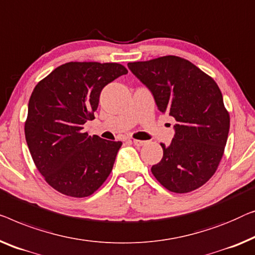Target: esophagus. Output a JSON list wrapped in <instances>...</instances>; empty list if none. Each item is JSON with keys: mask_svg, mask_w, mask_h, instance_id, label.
I'll use <instances>...</instances> for the list:
<instances>
[{"mask_svg": "<svg viewBox=\"0 0 255 255\" xmlns=\"http://www.w3.org/2000/svg\"><path fill=\"white\" fill-rule=\"evenodd\" d=\"M133 143L135 146H143L146 143V141H143V140H136V139H133Z\"/></svg>", "mask_w": 255, "mask_h": 255, "instance_id": "obj_1", "label": "esophagus"}]
</instances>
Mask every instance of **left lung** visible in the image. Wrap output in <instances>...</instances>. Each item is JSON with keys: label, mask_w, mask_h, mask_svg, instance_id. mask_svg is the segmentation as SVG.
Wrapping results in <instances>:
<instances>
[{"label": "left lung", "mask_w": 255, "mask_h": 255, "mask_svg": "<svg viewBox=\"0 0 255 255\" xmlns=\"http://www.w3.org/2000/svg\"><path fill=\"white\" fill-rule=\"evenodd\" d=\"M152 92L160 112L177 124L163 157L152 167L158 183L175 193H187L207 183L222 160L230 116L212 77L185 58L162 56L128 63Z\"/></svg>", "instance_id": "left-lung-1"}]
</instances>
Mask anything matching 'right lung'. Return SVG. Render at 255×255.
Segmentation results:
<instances>
[{
  "label": "right lung",
  "instance_id": "add662e5",
  "mask_svg": "<svg viewBox=\"0 0 255 255\" xmlns=\"http://www.w3.org/2000/svg\"><path fill=\"white\" fill-rule=\"evenodd\" d=\"M119 63L69 62L36 84L28 101L25 138L36 169L62 194H93L113 170L121 141L83 131L94 120L102 88L127 75Z\"/></svg>",
  "mask_w": 255,
  "mask_h": 255
}]
</instances>
